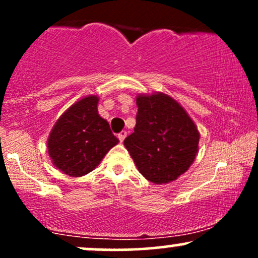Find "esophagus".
<instances>
[{"instance_id": "1", "label": "esophagus", "mask_w": 258, "mask_h": 258, "mask_svg": "<svg viewBox=\"0 0 258 258\" xmlns=\"http://www.w3.org/2000/svg\"><path fill=\"white\" fill-rule=\"evenodd\" d=\"M126 136H127V132H126V131H122L121 133H119V136H117V137H119V139H120L121 143H122V142L125 141Z\"/></svg>"}]
</instances>
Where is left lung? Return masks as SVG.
Segmentation results:
<instances>
[{"mask_svg":"<svg viewBox=\"0 0 258 258\" xmlns=\"http://www.w3.org/2000/svg\"><path fill=\"white\" fill-rule=\"evenodd\" d=\"M135 132L123 141L138 171L155 184L176 180L190 167L200 133L185 109L162 92L138 94Z\"/></svg>","mask_w":258,"mask_h":258,"instance_id":"left-lung-1","label":"left lung"}]
</instances>
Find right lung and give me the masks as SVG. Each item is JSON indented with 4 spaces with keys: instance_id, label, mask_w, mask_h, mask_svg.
<instances>
[{
    "instance_id": "add662e5",
    "label": "right lung",
    "mask_w": 258,
    "mask_h": 258,
    "mask_svg": "<svg viewBox=\"0 0 258 258\" xmlns=\"http://www.w3.org/2000/svg\"><path fill=\"white\" fill-rule=\"evenodd\" d=\"M98 96H87L68 108L53 126L47 141L52 164L64 174L81 177L100 164L119 143L110 126L98 114Z\"/></svg>"
}]
</instances>
